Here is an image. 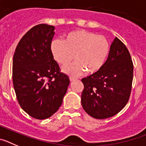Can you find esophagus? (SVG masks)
<instances>
[{"mask_svg": "<svg viewBox=\"0 0 146 146\" xmlns=\"http://www.w3.org/2000/svg\"><path fill=\"white\" fill-rule=\"evenodd\" d=\"M69 80H70V81H74L75 80H77V78L74 77H69Z\"/></svg>", "mask_w": 146, "mask_h": 146, "instance_id": "esophagus-1", "label": "esophagus"}]
</instances>
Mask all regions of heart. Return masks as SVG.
Here are the masks:
<instances>
[{
    "instance_id": "b5f03b06",
    "label": "heart",
    "mask_w": 146,
    "mask_h": 146,
    "mask_svg": "<svg viewBox=\"0 0 146 146\" xmlns=\"http://www.w3.org/2000/svg\"><path fill=\"white\" fill-rule=\"evenodd\" d=\"M51 52L58 64L64 66L73 59L75 62L63 68L65 73L77 76L87 71L89 74L99 72L110 52V43L103 36L85 30H75L67 33L65 41L53 40Z\"/></svg>"
}]
</instances>
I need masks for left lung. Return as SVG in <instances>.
<instances>
[{"mask_svg": "<svg viewBox=\"0 0 146 146\" xmlns=\"http://www.w3.org/2000/svg\"><path fill=\"white\" fill-rule=\"evenodd\" d=\"M133 63L128 49L115 37L108 58L99 72L82 78L81 103L96 119L110 118L128 102L133 80Z\"/></svg>", "mask_w": 146, "mask_h": 146, "instance_id": "8db88e82", "label": "left lung"}]
</instances>
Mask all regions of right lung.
Here are the masks:
<instances>
[{"instance_id":"1","label":"right lung","mask_w":146,"mask_h":146,"mask_svg":"<svg viewBox=\"0 0 146 146\" xmlns=\"http://www.w3.org/2000/svg\"><path fill=\"white\" fill-rule=\"evenodd\" d=\"M54 29L47 24L33 27L20 39L13 57V86L18 102L38 120L58 111L70 83L51 52Z\"/></svg>"}]
</instances>
